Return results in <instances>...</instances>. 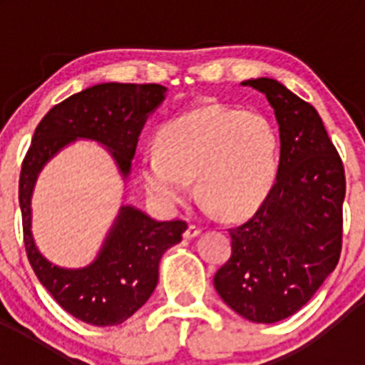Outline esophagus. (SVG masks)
Segmentation results:
<instances>
[{"label": "esophagus", "mask_w": 365, "mask_h": 365, "mask_svg": "<svg viewBox=\"0 0 365 365\" xmlns=\"http://www.w3.org/2000/svg\"><path fill=\"white\" fill-rule=\"evenodd\" d=\"M202 232V228L199 227V225H195V222H192L188 228H186L185 232V237L186 240H192V237H195V235H199Z\"/></svg>", "instance_id": "obj_1"}]
</instances>
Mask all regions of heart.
<instances>
[{"label": "heart", "instance_id": "obj_1", "mask_svg": "<svg viewBox=\"0 0 365 365\" xmlns=\"http://www.w3.org/2000/svg\"><path fill=\"white\" fill-rule=\"evenodd\" d=\"M160 150L143 153L146 190L164 206H177L197 188L208 206L228 217L256 210L278 175L279 137L259 111L208 104L172 118L159 133Z\"/></svg>", "mask_w": 365, "mask_h": 365}]
</instances>
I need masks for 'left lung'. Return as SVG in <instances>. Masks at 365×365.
Returning <instances> with one entry per match:
<instances>
[{
  "mask_svg": "<svg viewBox=\"0 0 365 365\" xmlns=\"http://www.w3.org/2000/svg\"><path fill=\"white\" fill-rule=\"evenodd\" d=\"M267 96L279 124L272 190L252 217L228 228L232 254L215 291L247 320L274 324L305 305L338 265L346 172L320 115L272 78L247 80Z\"/></svg>",
  "mask_w": 365,
  "mask_h": 365,
  "instance_id": "left-lung-1",
  "label": "left lung"
}]
</instances>
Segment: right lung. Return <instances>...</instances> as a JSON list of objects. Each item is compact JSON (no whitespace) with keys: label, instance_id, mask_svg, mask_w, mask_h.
<instances>
[{"label":"right lung","instance_id":"obj_1","mask_svg":"<svg viewBox=\"0 0 365 365\" xmlns=\"http://www.w3.org/2000/svg\"><path fill=\"white\" fill-rule=\"evenodd\" d=\"M159 83H98L54 106L38 124L19 173L24 241L32 270L58 305L74 318L108 327L133 316L153 294L159 261L179 243L186 221H155L124 206L95 263L80 270L51 265L31 235V193L38 172L76 137L93 138L113 151L124 175L130 173L138 135L148 113L163 102Z\"/></svg>","mask_w":365,"mask_h":365}]
</instances>
